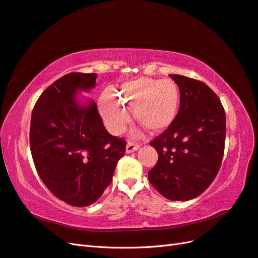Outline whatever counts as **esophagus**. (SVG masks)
<instances>
[{
	"label": "esophagus",
	"instance_id": "esophagus-1",
	"mask_svg": "<svg viewBox=\"0 0 258 258\" xmlns=\"http://www.w3.org/2000/svg\"><path fill=\"white\" fill-rule=\"evenodd\" d=\"M140 148V145H137V144H134V143H127L126 147H125V152H126L127 154H131V153H134L136 152L137 149Z\"/></svg>",
	"mask_w": 258,
	"mask_h": 258
}]
</instances>
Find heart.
Segmentation results:
<instances>
[{"mask_svg": "<svg viewBox=\"0 0 258 258\" xmlns=\"http://www.w3.org/2000/svg\"><path fill=\"white\" fill-rule=\"evenodd\" d=\"M180 106L181 93L176 82L147 77L123 82L115 93L105 90L98 101L102 121L113 135L121 133L128 123L126 110H133L137 122L158 134L175 123Z\"/></svg>", "mask_w": 258, "mask_h": 258, "instance_id": "heart-1", "label": "heart"}]
</instances>
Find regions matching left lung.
I'll use <instances>...</instances> for the list:
<instances>
[{"mask_svg":"<svg viewBox=\"0 0 258 258\" xmlns=\"http://www.w3.org/2000/svg\"><path fill=\"white\" fill-rule=\"evenodd\" d=\"M181 93L179 115L151 145L158 153L148 172L154 188L172 201L200 196L214 180L224 153L225 112L218 95L206 83L169 75Z\"/></svg>","mask_w":258,"mask_h":258,"instance_id":"1","label":"left lung"}]
</instances>
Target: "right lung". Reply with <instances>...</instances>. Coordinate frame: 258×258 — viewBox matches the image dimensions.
I'll list each match as a JSON object with an SVG mask.
<instances>
[{"mask_svg":"<svg viewBox=\"0 0 258 258\" xmlns=\"http://www.w3.org/2000/svg\"><path fill=\"white\" fill-rule=\"evenodd\" d=\"M97 74L71 73L48 87L32 113L29 143L46 187L74 207L92 205L111 183L126 143L109 134L91 99Z\"/></svg>","mask_w":258,"mask_h":258,"instance_id":"1","label":"right lung"}]
</instances>
